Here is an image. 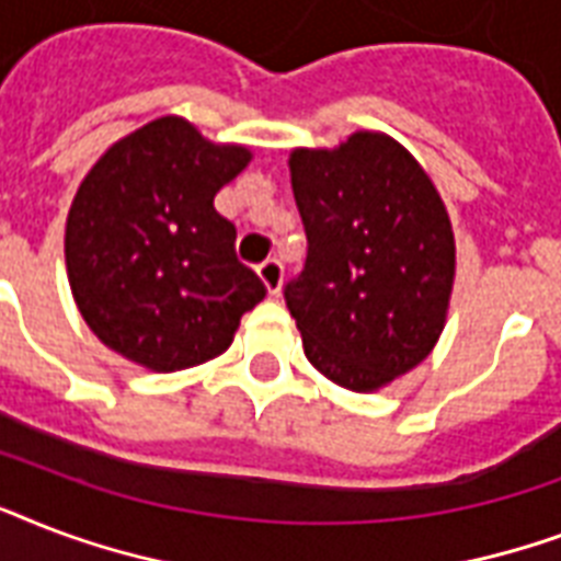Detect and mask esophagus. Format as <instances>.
Masks as SVG:
<instances>
[{
  "instance_id": "34e87169",
  "label": "esophagus",
  "mask_w": 561,
  "mask_h": 561,
  "mask_svg": "<svg viewBox=\"0 0 561 561\" xmlns=\"http://www.w3.org/2000/svg\"><path fill=\"white\" fill-rule=\"evenodd\" d=\"M259 279H262V285H264V290H267V294H279V288H282V264L276 262V259H267V262H262L259 264Z\"/></svg>"
}]
</instances>
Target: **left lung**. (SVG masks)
<instances>
[{
    "label": "left lung",
    "mask_w": 561,
    "mask_h": 561,
    "mask_svg": "<svg viewBox=\"0 0 561 561\" xmlns=\"http://www.w3.org/2000/svg\"><path fill=\"white\" fill-rule=\"evenodd\" d=\"M288 169L308 255L285 302L306 358L343 390H383L434 352L448 320V209L416 157L381 130L294 148Z\"/></svg>",
    "instance_id": "8db88e82"
}]
</instances>
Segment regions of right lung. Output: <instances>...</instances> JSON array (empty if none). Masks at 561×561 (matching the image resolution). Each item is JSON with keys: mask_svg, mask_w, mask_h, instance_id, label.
Listing matches in <instances>:
<instances>
[{"mask_svg": "<svg viewBox=\"0 0 561 561\" xmlns=\"http://www.w3.org/2000/svg\"><path fill=\"white\" fill-rule=\"evenodd\" d=\"M250 160L247 145L160 116L87 171L66 215V276L107 350L151 373L229 350L264 285L236 259V227L215 211V194Z\"/></svg>", "mask_w": 561, "mask_h": 561, "instance_id": "add662e5", "label": "right lung"}]
</instances>
